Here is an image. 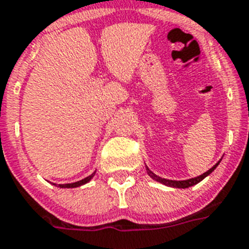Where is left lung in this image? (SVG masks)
Returning <instances> with one entry per match:
<instances>
[{"instance_id":"left-lung-1","label":"left lung","mask_w":249,"mask_h":249,"mask_svg":"<svg viewBox=\"0 0 249 249\" xmlns=\"http://www.w3.org/2000/svg\"><path fill=\"white\" fill-rule=\"evenodd\" d=\"M218 164H219V163L215 164L214 166H212V168H211V169L208 170V172L203 173L202 176L196 177V178L188 179V180H169V179H164V178H160V177L155 176L154 173L151 172V170H149V168H146V170H148V174H149V176H150L151 178L154 179V180L159 181V183H163V184L168 185V187H173V188H183V189H184V188H189V187H192V185H196V183H199L200 180H203V179H204L205 177L209 176V174H211V173L213 172V170H214L215 168H217Z\"/></svg>"}]
</instances>
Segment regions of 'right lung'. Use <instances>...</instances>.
Returning a JSON list of instances; mask_svg holds the SVG:
<instances>
[{
  "label": "right lung",
  "mask_w": 249,
  "mask_h": 249,
  "mask_svg": "<svg viewBox=\"0 0 249 249\" xmlns=\"http://www.w3.org/2000/svg\"><path fill=\"white\" fill-rule=\"evenodd\" d=\"M94 174H95V173H92L91 176L86 177L85 179L76 181V183H70V184H59V187L60 188H76V187H80V185H83V184H85V183H88V181H90V179L94 177Z\"/></svg>",
  "instance_id": "1"
}]
</instances>
